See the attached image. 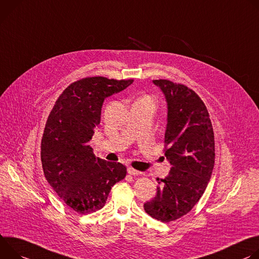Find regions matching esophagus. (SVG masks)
<instances>
[{"label":"esophagus","mask_w":259,"mask_h":259,"mask_svg":"<svg viewBox=\"0 0 259 259\" xmlns=\"http://www.w3.org/2000/svg\"><path fill=\"white\" fill-rule=\"evenodd\" d=\"M127 173H128L130 175L137 176V175H140V174H141V171H139V170H137V169H135V168H133V167H127Z\"/></svg>","instance_id":"esophagus-1"}]
</instances>
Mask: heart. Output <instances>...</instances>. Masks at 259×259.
Masks as SVG:
<instances>
[{
    "label": "heart",
    "mask_w": 259,
    "mask_h": 259,
    "mask_svg": "<svg viewBox=\"0 0 259 259\" xmlns=\"http://www.w3.org/2000/svg\"><path fill=\"white\" fill-rule=\"evenodd\" d=\"M141 100H146V101H149V102L153 103V102H152V100H151V98H149V97H144V98H142Z\"/></svg>",
    "instance_id": "obj_1"
}]
</instances>
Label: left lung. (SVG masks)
Returning <instances> with one entry per match:
<instances>
[{
  "label": "left lung",
  "mask_w": 259,
  "mask_h": 259,
  "mask_svg": "<svg viewBox=\"0 0 259 259\" xmlns=\"http://www.w3.org/2000/svg\"><path fill=\"white\" fill-rule=\"evenodd\" d=\"M153 83L167 105L164 155L171 167L164 179H157L156 195L144 210L166 223L187 214L205 192L215 163V141L208 110L192 90L164 79Z\"/></svg>",
  "instance_id": "1"
}]
</instances>
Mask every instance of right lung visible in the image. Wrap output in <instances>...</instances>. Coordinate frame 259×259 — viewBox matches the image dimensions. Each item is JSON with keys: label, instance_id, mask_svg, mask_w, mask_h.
Wrapping results in <instances>:
<instances>
[{"label": "right lung", "instance_id": "add662e5", "mask_svg": "<svg viewBox=\"0 0 259 259\" xmlns=\"http://www.w3.org/2000/svg\"><path fill=\"white\" fill-rule=\"evenodd\" d=\"M134 82L105 77L78 80L55 102L41 141L44 175L63 202L79 214L102 209L112 186L126 175L120 162L96 157L90 145L106 98Z\"/></svg>", "mask_w": 259, "mask_h": 259}]
</instances>
